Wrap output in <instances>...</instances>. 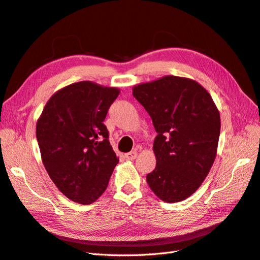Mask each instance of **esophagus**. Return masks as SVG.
Masks as SVG:
<instances>
[{"instance_id":"1","label":"esophagus","mask_w":260,"mask_h":260,"mask_svg":"<svg viewBox=\"0 0 260 260\" xmlns=\"http://www.w3.org/2000/svg\"><path fill=\"white\" fill-rule=\"evenodd\" d=\"M125 156V158L127 159H130V160H133V159H136V157L138 156V152L136 151H131V152H129V153H127L124 155Z\"/></svg>"}]
</instances>
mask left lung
Here are the masks:
<instances>
[{"mask_svg": "<svg viewBox=\"0 0 260 260\" xmlns=\"http://www.w3.org/2000/svg\"><path fill=\"white\" fill-rule=\"evenodd\" d=\"M132 94L157 132L156 167L146 176L149 187L164 202L187 199L216 158L220 115L214 101L196 81L176 76L139 84Z\"/></svg>", "mask_w": 260, "mask_h": 260, "instance_id": "left-lung-1", "label": "left lung"}]
</instances>
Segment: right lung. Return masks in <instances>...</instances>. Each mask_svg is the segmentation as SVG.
Here are the masks:
<instances>
[{"mask_svg": "<svg viewBox=\"0 0 260 260\" xmlns=\"http://www.w3.org/2000/svg\"><path fill=\"white\" fill-rule=\"evenodd\" d=\"M119 90L81 81L57 91L39 118L36 135L44 167L66 198L96 201L119 161L103 123Z\"/></svg>", "mask_w": 260, "mask_h": 260, "instance_id": "add662e5", "label": "right lung"}]
</instances>
